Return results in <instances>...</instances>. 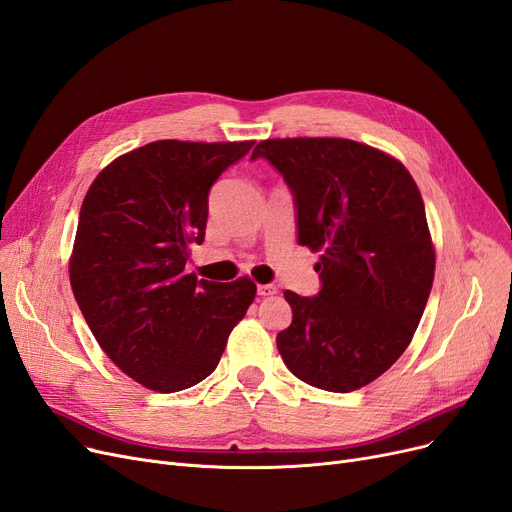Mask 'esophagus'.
<instances>
[{
    "mask_svg": "<svg viewBox=\"0 0 512 512\" xmlns=\"http://www.w3.org/2000/svg\"><path fill=\"white\" fill-rule=\"evenodd\" d=\"M273 294H277V286H273V284H260L258 286V296H273Z\"/></svg>",
    "mask_w": 512,
    "mask_h": 512,
    "instance_id": "1",
    "label": "esophagus"
}]
</instances>
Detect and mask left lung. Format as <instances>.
<instances>
[{
    "mask_svg": "<svg viewBox=\"0 0 512 512\" xmlns=\"http://www.w3.org/2000/svg\"><path fill=\"white\" fill-rule=\"evenodd\" d=\"M260 156L292 192L298 243L322 252V290L284 292L281 360L320 390H360L402 356L424 315L434 281L424 199L394 156L351 139H267Z\"/></svg>",
    "mask_w": 512,
    "mask_h": 512,
    "instance_id": "1",
    "label": "left lung"
}]
</instances>
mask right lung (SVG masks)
<instances>
[{
  "label": "right lung",
  "instance_id": "obj_1",
  "mask_svg": "<svg viewBox=\"0 0 512 512\" xmlns=\"http://www.w3.org/2000/svg\"><path fill=\"white\" fill-rule=\"evenodd\" d=\"M254 142L161 139L118 156L82 201L69 281L97 343L122 373L171 394L214 373L256 284L197 279L207 195Z\"/></svg>",
  "mask_w": 512,
  "mask_h": 512
}]
</instances>
